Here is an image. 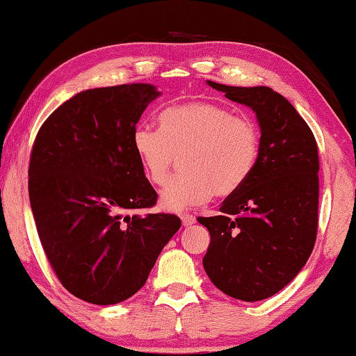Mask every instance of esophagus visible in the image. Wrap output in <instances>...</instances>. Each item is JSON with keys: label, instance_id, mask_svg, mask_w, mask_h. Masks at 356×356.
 Wrapping results in <instances>:
<instances>
[{"label": "esophagus", "instance_id": "1", "mask_svg": "<svg viewBox=\"0 0 356 356\" xmlns=\"http://www.w3.org/2000/svg\"><path fill=\"white\" fill-rule=\"evenodd\" d=\"M180 219H182L184 227H190L193 224H196V218H194V216L190 213H182L180 214Z\"/></svg>", "mask_w": 356, "mask_h": 356}]
</instances>
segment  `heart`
Returning a JSON list of instances; mask_svg holds the SVG:
<instances>
[{
	"instance_id": "1",
	"label": "heart",
	"mask_w": 356,
	"mask_h": 356,
	"mask_svg": "<svg viewBox=\"0 0 356 356\" xmlns=\"http://www.w3.org/2000/svg\"><path fill=\"white\" fill-rule=\"evenodd\" d=\"M159 131L137 127L132 151L151 184L163 186L179 157L182 176L165 188L160 204L179 211L210 199L232 196L256 166L261 149L253 118L211 102H190L163 109Z\"/></svg>"
}]
</instances>
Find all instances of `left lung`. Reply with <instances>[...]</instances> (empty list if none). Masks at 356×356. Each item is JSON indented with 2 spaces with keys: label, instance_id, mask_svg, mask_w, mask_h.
<instances>
[{
  "label": "left lung",
  "instance_id": "8db88e82",
  "mask_svg": "<svg viewBox=\"0 0 356 356\" xmlns=\"http://www.w3.org/2000/svg\"><path fill=\"white\" fill-rule=\"evenodd\" d=\"M208 85L254 111L261 149L252 176L222 202L220 216L197 218L211 236L204 268L225 295L261 301L293 280L315 247L318 145L304 118L273 89Z\"/></svg>",
  "mask_w": 356,
  "mask_h": 356
}]
</instances>
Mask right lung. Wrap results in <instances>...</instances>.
<instances>
[{
  "mask_svg": "<svg viewBox=\"0 0 356 356\" xmlns=\"http://www.w3.org/2000/svg\"><path fill=\"white\" fill-rule=\"evenodd\" d=\"M157 95L143 83L83 90L35 137L29 199L41 247L63 287L90 304L137 293L180 228L176 214H127L157 202L131 145Z\"/></svg>",
  "mask_w": 356,
  "mask_h": 356,
  "instance_id": "right-lung-1",
  "label": "right lung"
}]
</instances>
